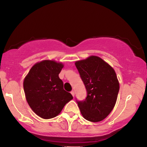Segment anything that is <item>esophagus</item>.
<instances>
[{
  "label": "esophagus",
  "mask_w": 147,
  "mask_h": 147,
  "mask_svg": "<svg viewBox=\"0 0 147 147\" xmlns=\"http://www.w3.org/2000/svg\"><path fill=\"white\" fill-rule=\"evenodd\" d=\"M71 93L72 95H73V96H74V91H71Z\"/></svg>",
  "instance_id": "obj_1"
}]
</instances>
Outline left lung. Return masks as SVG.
Wrapping results in <instances>:
<instances>
[{"label":"left lung","instance_id":"left-lung-1","mask_svg":"<svg viewBox=\"0 0 147 147\" xmlns=\"http://www.w3.org/2000/svg\"><path fill=\"white\" fill-rule=\"evenodd\" d=\"M75 65L87 91L85 100L76 102L84 119L102 121L115 106L119 83L114 69L98 56L77 61Z\"/></svg>","mask_w":147,"mask_h":147}]
</instances>
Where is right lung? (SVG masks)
<instances>
[{
	"label": "right lung",
	"mask_w": 147,
	"mask_h": 147,
	"mask_svg": "<svg viewBox=\"0 0 147 147\" xmlns=\"http://www.w3.org/2000/svg\"><path fill=\"white\" fill-rule=\"evenodd\" d=\"M63 65L53 60H43L32 67L24 80L23 88L27 102L40 117H55L65 104L73 98L64 90L59 78Z\"/></svg>",
	"instance_id": "obj_1"
}]
</instances>
